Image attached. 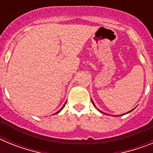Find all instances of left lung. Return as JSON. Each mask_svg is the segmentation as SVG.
Here are the masks:
<instances>
[{
  "instance_id": "obj_1",
  "label": "left lung",
  "mask_w": 153,
  "mask_h": 153,
  "mask_svg": "<svg viewBox=\"0 0 153 153\" xmlns=\"http://www.w3.org/2000/svg\"><path fill=\"white\" fill-rule=\"evenodd\" d=\"M92 102H93V106H95V107H96V108H97V106H95V104H94V102H93V100H92ZM134 109H135V108H134ZM133 109H132V110H130V111H129V112H128V113H124V114H123V115H125V114H127V113H130V112H131V111H132V110H133ZM98 110H99V111H100V113H103V114H106V113H103V112L100 111V109H98Z\"/></svg>"
}]
</instances>
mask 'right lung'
<instances>
[{"instance_id": "1", "label": "right lung", "mask_w": 153, "mask_h": 153, "mask_svg": "<svg viewBox=\"0 0 153 153\" xmlns=\"http://www.w3.org/2000/svg\"><path fill=\"white\" fill-rule=\"evenodd\" d=\"M66 102H65V103H64V105H63V106H62V108H61V109H60V110H59V111H57V112H56V113H55V114H56V113H60V111H61L62 109H63V107H64V106H65V104H66Z\"/></svg>"}]
</instances>
